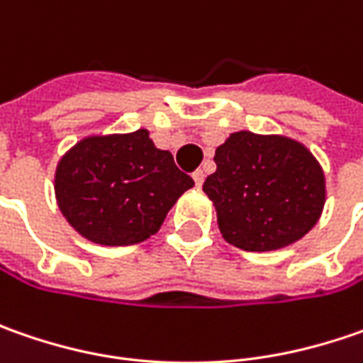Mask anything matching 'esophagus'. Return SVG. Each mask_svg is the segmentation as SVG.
I'll return each instance as SVG.
<instances>
[{
  "mask_svg": "<svg viewBox=\"0 0 363 363\" xmlns=\"http://www.w3.org/2000/svg\"><path fill=\"white\" fill-rule=\"evenodd\" d=\"M191 177H194V182H196V186H198V188H200V186L203 184V172H202V169H196V172L191 174Z\"/></svg>",
  "mask_w": 363,
  "mask_h": 363,
  "instance_id": "34e87169",
  "label": "esophagus"
}]
</instances>
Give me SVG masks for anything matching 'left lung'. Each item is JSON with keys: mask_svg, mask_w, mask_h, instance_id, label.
<instances>
[{"mask_svg": "<svg viewBox=\"0 0 363 363\" xmlns=\"http://www.w3.org/2000/svg\"><path fill=\"white\" fill-rule=\"evenodd\" d=\"M203 191L226 242L269 252L297 242L317 224L325 175L311 151L281 135L232 133L216 149Z\"/></svg>", "mask_w": 363, "mask_h": 363, "instance_id": "obj_1", "label": "left lung"}]
</instances>
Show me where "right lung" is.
<instances>
[{
	"instance_id": "add662e5",
	"label": "right lung",
	"mask_w": 363,
	"mask_h": 363,
	"mask_svg": "<svg viewBox=\"0 0 363 363\" xmlns=\"http://www.w3.org/2000/svg\"><path fill=\"white\" fill-rule=\"evenodd\" d=\"M194 186L147 129L94 135L58 161L54 191L68 224L86 240L129 246L160 230L177 198Z\"/></svg>"
}]
</instances>
